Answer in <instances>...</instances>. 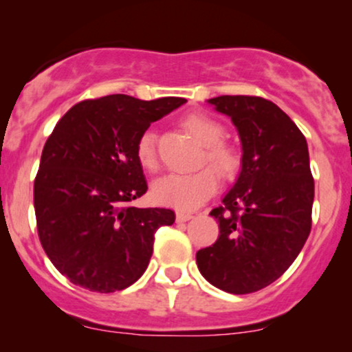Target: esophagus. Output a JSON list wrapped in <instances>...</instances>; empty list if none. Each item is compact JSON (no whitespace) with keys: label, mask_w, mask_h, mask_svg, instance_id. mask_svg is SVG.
<instances>
[{"label":"esophagus","mask_w":352,"mask_h":352,"mask_svg":"<svg viewBox=\"0 0 352 352\" xmlns=\"http://www.w3.org/2000/svg\"><path fill=\"white\" fill-rule=\"evenodd\" d=\"M190 218H193L192 213H187V212H177V221H188Z\"/></svg>","instance_id":"obj_1"}]
</instances>
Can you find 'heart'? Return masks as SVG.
<instances>
[{"label":"heart","mask_w":352,"mask_h":352,"mask_svg":"<svg viewBox=\"0 0 352 352\" xmlns=\"http://www.w3.org/2000/svg\"><path fill=\"white\" fill-rule=\"evenodd\" d=\"M185 131L193 135L201 151L200 164L214 167H204L192 173H167L153 182L152 195L159 204L179 210H193L205 204L218 187V173L225 179H232L240 170L241 155L238 148L223 142L225 127L218 120L201 112H193L182 120ZM135 155L145 170L157 168L155 134L145 131L135 145Z\"/></svg>","instance_id":"1"}]
</instances>
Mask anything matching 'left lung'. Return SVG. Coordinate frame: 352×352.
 <instances>
[{
	"label": "left lung",
	"instance_id": "left-lung-1",
	"mask_svg": "<svg viewBox=\"0 0 352 352\" xmlns=\"http://www.w3.org/2000/svg\"><path fill=\"white\" fill-rule=\"evenodd\" d=\"M208 102L235 124L243 155L235 185L210 212L220 235L197 252V266L223 292L254 293L292 266L309 236L314 180L308 144L272 100L220 96Z\"/></svg>",
	"mask_w": 352,
	"mask_h": 352
}]
</instances>
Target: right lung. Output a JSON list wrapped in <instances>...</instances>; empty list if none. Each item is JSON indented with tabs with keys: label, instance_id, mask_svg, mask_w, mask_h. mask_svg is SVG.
<instances>
[{
	"label": "right lung",
	"instance_id": "add662e5",
	"mask_svg": "<svg viewBox=\"0 0 352 352\" xmlns=\"http://www.w3.org/2000/svg\"><path fill=\"white\" fill-rule=\"evenodd\" d=\"M185 102L112 94L78 102L56 124L34 179V212L44 252L71 283L114 293L147 270L153 235L175 213L129 205L147 192L135 145Z\"/></svg>",
	"mask_w": 352,
	"mask_h": 352
}]
</instances>
